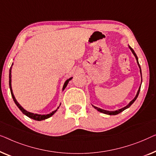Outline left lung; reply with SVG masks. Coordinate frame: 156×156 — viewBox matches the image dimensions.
Listing matches in <instances>:
<instances>
[{
  "instance_id": "obj_1",
  "label": "left lung",
  "mask_w": 156,
  "mask_h": 156,
  "mask_svg": "<svg viewBox=\"0 0 156 156\" xmlns=\"http://www.w3.org/2000/svg\"><path fill=\"white\" fill-rule=\"evenodd\" d=\"M129 49H130V50H131V52H132V54H133V56H135L136 59V62H137V64H138V66H139V69H140V73H141V83H142L141 69V66H140V65H139V59H138V57H137V56H136V53H135V52H134V51H133V49L132 48H131V47L130 46H129ZM141 85H140V86H139V90H138V91H137V93H136V95L135 98H133V99L132 100L130 101V102H129V104L126 105V106H125V107H122V108H121V109H117V110H114V111H109V110H105V109H103L99 108V107H95V106H94L93 105H92V106H93V107L94 108H95V109H97V110H98V112H102V113H103V114H105V115H118V114H119L120 112H123V111H124V110H125V109H126L129 108V107H130L131 105H132L133 103L135 102V100H136V98H138V95H139V94L140 89H141Z\"/></svg>"
}]
</instances>
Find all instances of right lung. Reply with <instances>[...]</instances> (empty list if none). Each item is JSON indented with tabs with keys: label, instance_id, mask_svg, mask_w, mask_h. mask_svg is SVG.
Listing matches in <instances>:
<instances>
[{
	"label": "right lung",
	"instance_id": "1",
	"mask_svg": "<svg viewBox=\"0 0 156 156\" xmlns=\"http://www.w3.org/2000/svg\"><path fill=\"white\" fill-rule=\"evenodd\" d=\"M12 65H13V62L12 63L11 65V67H10V72H9V86H10V93H11V95L12 97V99L13 100H14V102L15 103V105H17V107L20 109V110L22 112H23L24 115H25L27 117L31 118V119H34V120H37V121H41V120H44V119H48V118L51 117L52 115H54V114H55L56 112V111L58 110V109L59 108V107H60V105L57 107L56 109H55V110L52 111L51 112H50L49 114H47V115H39V114H37V113H32V112H28L26 110V109H25L23 108V107L21 106L19 104V102H17V100L15 99V96H14V94H13V92H12V85H11V82H12V75H11V72H12ZM73 78V77L70 78L69 79H67L65 81L64 84H63V88H62V91H63L65 90L66 87L68 83H69V81L71 80V79Z\"/></svg>",
	"mask_w": 156,
	"mask_h": 156
}]
</instances>
